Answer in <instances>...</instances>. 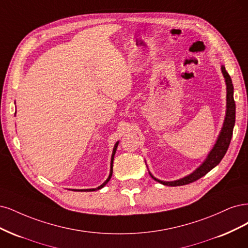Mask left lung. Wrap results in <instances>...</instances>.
Listing matches in <instances>:
<instances>
[{"label": "left lung", "mask_w": 248, "mask_h": 248, "mask_svg": "<svg viewBox=\"0 0 248 248\" xmlns=\"http://www.w3.org/2000/svg\"><path fill=\"white\" fill-rule=\"evenodd\" d=\"M221 72L226 78V83H227V115H226L225 123H223L222 130L217 141V144L214 145L211 153L209 154L208 157L206 158V161L202 164V166H200L194 173H191L190 175H188V176L176 181L166 182V181L156 179L149 173L150 176L153 177L155 181L162 183L164 186H178L188 185V183H191L203 177L204 175H206L210 170H212L215 166H217L220 163L222 157L225 156L231 143L232 136H233V129L235 125V117H236L235 116L236 105H235L234 95H233L234 86H233V83H232V79L227 72L226 68L223 66H221Z\"/></svg>", "instance_id": "obj_1"}]
</instances>
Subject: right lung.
Masks as SVG:
<instances>
[{
    "instance_id": "right-lung-1",
    "label": "right lung",
    "mask_w": 248,
    "mask_h": 248,
    "mask_svg": "<svg viewBox=\"0 0 248 248\" xmlns=\"http://www.w3.org/2000/svg\"><path fill=\"white\" fill-rule=\"evenodd\" d=\"M117 145H118V142L116 143L115 144V146H114V148H113V153H112V157H111V170H110V174H109V177L107 178V180L103 183L102 186H100L99 187H97V188H92V189H81L80 191H93V190H97V189H100V188H102L103 186H105L106 185H107V182L110 180V178H111V176H112V172H113V170H112V167H113V158H114V155H115V151H116V148H117Z\"/></svg>"
}]
</instances>
